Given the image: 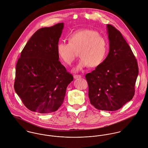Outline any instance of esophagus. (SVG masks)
<instances>
[{
	"mask_svg": "<svg viewBox=\"0 0 148 148\" xmlns=\"http://www.w3.org/2000/svg\"><path fill=\"white\" fill-rule=\"evenodd\" d=\"M82 76L81 75H74V79H78V78H81Z\"/></svg>",
	"mask_w": 148,
	"mask_h": 148,
	"instance_id": "34e87169",
	"label": "esophagus"
}]
</instances>
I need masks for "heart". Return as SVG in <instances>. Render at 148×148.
I'll use <instances>...</instances> for the list:
<instances>
[{"instance_id":"b5f03b06","label":"heart","mask_w":148,"mask_h":148,"mask_svg":"<svg viewBox=\"0 0 148 148\" xmlns=\"http://www.w3.org/2000/svg\"><path fill=\"white\" fill-rule=\"evenodd\" d=\"M69 42L60 41L57 44V51L60 58L67 65H71L79 50L81 57L74 68L79 71L90 65L91 67L99 66L106 58L108 45L106 39L96 31L83 29L75 31L69 36Z\"/></svg>"}]
</instances>
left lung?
Listing matches in <instances>:
<instances>
[{"mask_svg": "<svg viewBox=\"0 0 148 148\" xmlns=\"http://www.w3.org/2000/svg\"><path fill=\"white\" fill-rule=\"evenodd\" d=\"M109 53L104 61L86 75L90 103L98 110L114 111L133 98L138 74L137 60L121 33L107 25Z\"/></svg>", "mask_w": 148, "mask_h": 148, "instance_id": "obj_1", "label": "left lung"}]
</instances>
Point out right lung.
Segmentation results:
<instances>
[{
  "instance_id": "obj_1",
  "label": "right lung",
  "mask_w": 148,
  "mask_h": 148,
  "mask_svg": "<svg viewBox=\"0 0 148 148\" xmlns=\"http://www.w3.org/2000/svg\"><path fill=\"white\" fill-rule=\"evenodd\" d=\"M63 23L37 30L22 50L16 67L14 88L24 106L41 114L56 111L73 81L59 60L57 45Z\"/></svg>"
}]
</instances>
